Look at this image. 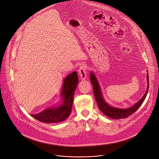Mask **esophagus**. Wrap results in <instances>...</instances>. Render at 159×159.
I'll use <instances>...</instances> for the list:
<instances>
[{"instance_id":"obj_1","label":"esophagus","mask_w":159,"mask_h":159,"mask_svg":"<svg viewBox=\"0 0 159 159\" xmlns=\"http://www.w3.org/2000/svg\"><path fill=\"white\" fill-rule=\"evenodd\" d=\"M86 66L82 64L80 66V68L79 70V76L80 77L81 79L83 80H85L86 78Z\"/></svg>"}]
</instances>
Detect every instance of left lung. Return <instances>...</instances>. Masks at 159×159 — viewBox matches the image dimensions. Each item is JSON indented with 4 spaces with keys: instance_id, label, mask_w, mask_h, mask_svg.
Segmentation results:
<instances>
[{
    "instance_id": "left-lung-1",
    "label": "left lung",
    "mask_w": 159,
    "mask_h": 159,
    "mask_svg": "<svg viewBox=\"0 0 159 159\" xmlns=\"http://www.w3.org/2000/svg\"><path fill=\"white\" fill-rule=\"evenodd\" d=\"M90 80L91 83L93 85V91L95 99L97 101V104L98 106L99 110L104 114L107 117L114 119H125L128 117L130 115L134 113L136 110L139 108V107L142 105L145 99L147 97L148 88H149V78H148V73L147 71V87L145 93H144L143 97L139 101H138L136 104L128 108H121L114 107L113 106L108 104L105 100L103 97L102 92L101 91V88L99 85L98 80L97 77L92 71L90 73Z\"/></svg>"
}]
</instances>
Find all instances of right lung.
<instances>
[{"label":"right lung","mask_w":159,"mask_h":159,"mask_svg":"<svg viewBox=\"0 0 159 159\" xmlns=\"http://www.w3.org/2000/svg\"><path fill=\"white\" fill-rule=\"evenodd\" d=\"M79 82L76 71L70 74L64 79L61 92L62 102L59 106L48 108L32 117L39 121L48 123H57L64 121L71 113L75 91Z\"/></svg>","instance_id":"1"}]
</instances>
